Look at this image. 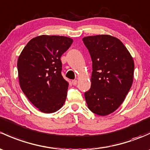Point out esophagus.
I'll return each mask as SVG.
<instances>
[{"mask_svg": "<svg viewBox=\"0 0 150 150\" xmlns=\"http://www.w3.org/2000/svg\"><path fill=\"white\" fill-rule=\"evenodd\" d=\"M72 85H73V86H77V84H78V80H72Z\"/></svg>", "mask_w": 150, "mask_h": 150, "instance_id": "1", "label": "esophagus"}]
</instances>
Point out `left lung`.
I'll list each match as a JSON object with an SVG mask.
<instances>
[{"mask_svg":"<svg viewBox=\"0 0 150 150\" xmlns=\"http://www.w3.org/2000/svg\"><path fill=\"white\" fill-rule=\"evenodd\" d=\"M93 62L91 86L85 93L93 113L106 116L123 103L132 87L134 63L124 44L112 36L96 35L83 39Z\"/></svg>","mask_w":150,"mask_h":150,"instance_id":"8db88e82","label":"left lung"}]
</instances>
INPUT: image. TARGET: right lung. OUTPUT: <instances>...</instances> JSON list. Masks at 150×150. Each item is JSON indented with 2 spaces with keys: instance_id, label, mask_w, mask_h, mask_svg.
Listing matches in <instances>:
<instances>
[{
  "instance_id": "1",
  "label": "right lung",
  "mask_w": 150,
  "mask_h": 150,
  "mask_svg": "<svg viewBox=\"0 0 150 150\" xmlns=\"http://www.w3.org/2000/svg\"><path fill=\"white\" fill-rule=\"evenodd\" d=\"M72 42L62 36H39L28 42L18 57L22 91L42 112H56L65 102L69 83L61 74L60 57Z\"/></svg>"
}]
</instances>
